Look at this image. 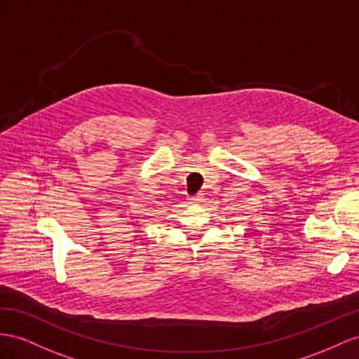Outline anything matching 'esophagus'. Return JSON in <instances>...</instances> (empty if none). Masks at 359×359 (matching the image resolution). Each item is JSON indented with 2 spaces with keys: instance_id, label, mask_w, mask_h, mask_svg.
Instances as JSON below:
<instances>
[{
  "instance_id": "1",
  "label": "esophagus",
  "mask_w": 359,
  "mask_h": 359,
  "mask_svg": "<svg viewBox=\"0 0 359 359\" xmlns=\"http://www.w3.org/2000/svg\"><path fill=\"white\" fill-rule=\"evenodd\" d=\"M191 200H192L191 203H196V204H200V203H203V201H204V196H203V194H197V196H194V197H192Z\"/></svg>"
}]
</instances>
